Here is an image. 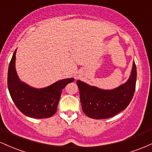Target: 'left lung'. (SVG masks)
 I'll return each instance as SVG.
<instances>
[{
    "instance_id": "obj_1",
    "label": "left lung",
    "mask_w": 152,
    "mask_h": 152,
    "mask_svg": "<svg viewBox=\"0 0 152 152\" xmlns=\"http://www.w3.org/2000/svg\"><path fill=\"white\" fill-rule=\"evenodd\" d=\"M136 81L137 67L134 61L127 81L114 89H102L78 80L76 83L83 113L89 118L104 119L124 111L133 98Z\"/></svg>"
}]
</instances>
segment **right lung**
<instances>
[{"mask_svg":"<svg viewBox=\"0 0 152 152\" xmlns=\"http://www.w3.org/2000/svg\"><path fill=\"white\" fill-rule=\"evenodd\" d=\"M15 53H13L8 72V88L16 107L26 116L34 118H49L56 112L62 90L74 78H64L50 86L36 88L21 81L15 70Z\"/></svg>","mask_w":152,"mask_h":152,"instance_id":"obj_1","label":"right lung"}]
</instances>
